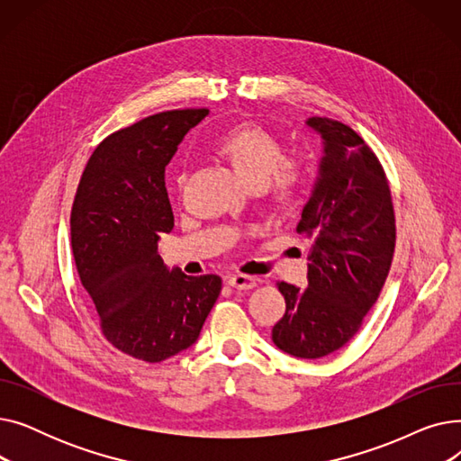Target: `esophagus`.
<instances>
[{
    "mask_svg": "<svg viewBox=\"0 0 461 461\" xmlns=\"http://www.w3.org/2000/svg\"><path fill=\"white\" fill-rule=\"evenodd\" d=\"M228 285L237 289V292H247V289L256 287V278L247 276V275H231L228 278Z\"/></svg>",
    "mask_w": 461,
    "mask_h": 461,
    "instance_id": "1",
    "label": "esophagus"
}]
</instances>
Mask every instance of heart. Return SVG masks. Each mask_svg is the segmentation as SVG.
Returning <instances> with one entry per match:
<instances>
[{"label":"heart","mask_w":461,"mask_h":461,"mask_svg":"<svg viewBox=\"0 0 461 461\" xmlns=\"http://www.w3.org/2000/svg\"><path fill=\"white\" fill-rule=\"evenodd\" d=\"M250 186H267L278 202L294 200L304 185L297 162L284 158L280 140L259 125H237L228 129L214 143ZM177 177V185H181Z\"/></svg>","instance_id":"obj_1"}]
</instances>
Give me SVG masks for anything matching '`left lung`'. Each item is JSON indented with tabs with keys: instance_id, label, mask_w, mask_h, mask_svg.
<instances>
[{
	"instance_id": "obj_1",
	"label": "left lung",
	"mask_w": 461,
	"mask_h": 461,
	"mask_svg": "<svg viewBox=\"0 0 461 461\" xmlns=\"http://www.w3.org/2000/svg\"><path fill=\"white\" fill-rule=\"evenodd\" d=\"M306 127L323 143L297 226L313 239L308 287L278 284L285 313L273 327V342L297 358H321L346 346L375 304L393 263L396 226L389 183L365 140L329 117H308Z\"/></svg>"
}]
</instances>
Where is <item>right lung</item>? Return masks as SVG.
<instances>
[{"mask_svg":"<svg viewBox=\"0 0 461 461\" xmlns=\"http://www.w3.org/2000/svg\"><path fill=\"white\" fill-rule=\"evenodd\" d=\"M207 110H172L108 136L84 169L70 211V245L106 340L160 362L198 340L221 295L216 275L186 276L158 256L174 228L164 169Z\"/></svg>","mask_w":461,"mask_h":461,"instance_id":"add662e5","label":"right lung"}]
</instances>
